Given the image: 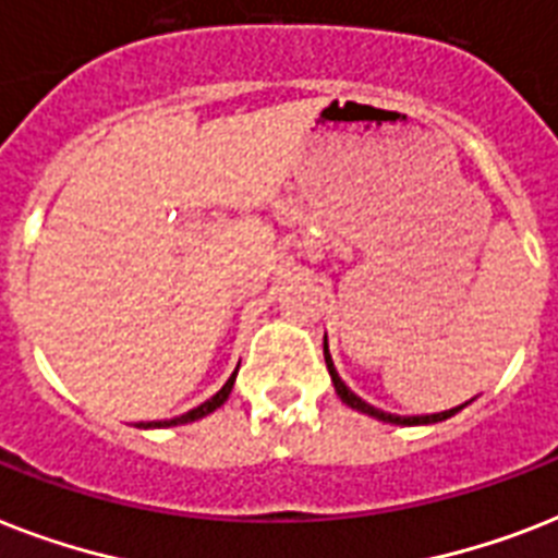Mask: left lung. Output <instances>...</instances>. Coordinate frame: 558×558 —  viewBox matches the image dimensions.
<instances>
[{
    "label": "left lung",
    "mask_w": 558,
    "mask_h": 558,
    "mask_svg": "<svg viewBox=\"0 0 558 558\" xmlns=\"http://www.w3.org/2000/svg\"><path fill=\"white\" fill-rule=\"evenodd\" d=\"M324 362H327V371H330V379H332V388H336V393H339V399L344 402V405H350L353 411H359V414H367L373 416V420H381V423H393V425H428V423H440V420H449V416H454L463 405L451 408V411H442V414H428V416H399V414H388V411H381V408H373L371 402H365L362 397H356L353 390L341 381L339 371H336V365H332V356L330 350H327V336H324Z\"/></svg>",
    "instance_id": "obj_1"
}]
</instances>
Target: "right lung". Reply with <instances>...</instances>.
Instances as JSON below:
<instances>
[{
	"mask_svg": "<svg viewBox=\"0 0 558 558\" xmlns=\"http://www.w3.org/2000/svg\"><path fill=\"white\" fill-rule=\"evenodd\" d=\"M234 379H236V373H231V379H228L226 385H222V388H219L217 393L208 399V402H202V405L191 408L187 414L173 416V420H165V423H147L144 428H168V425H185V423H193V420H202V416L214 414V411H217V408L226 402L228 393H231V388H234Z\"/></svg>",
	"mask_w": 558,
	"mask_h": 558,
	"instance_id": "add662e5",
	"label": "right lung"
}]
</instances>
